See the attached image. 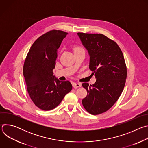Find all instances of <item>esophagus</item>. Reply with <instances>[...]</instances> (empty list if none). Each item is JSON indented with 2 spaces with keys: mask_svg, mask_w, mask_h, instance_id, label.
Masks as SVG:
<instances>
[{
  "mask_svg": "<svg viewBox=\"0 0 148 148\" xmlns=\"http://www.w3.org/2000/svg\"><path fill=\"white\" fill-rule=\"evenodd\" d=\"M73 86L74 88H79V87H81V83H75V82H74L73 84Z\"/></svg>",
  "mask_w": 148,
  "mask_h": 148,
  "instance_id": "obj_1",
  "label": "esophagus"
}]
</instances>
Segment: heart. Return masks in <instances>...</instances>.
Wrapping results in <instances>:
<instances>
[{
  "label": "heart",
  "mask_w": 148,
  "mask_h": 148,
  "mask_svg": "<svg viewBox=\"0 0 148 148\" xmlns=\"http://www.w3.org/2000/svg\"><path fill=\"white\" fill-rule=\"evenodd\" d=\"M81 49V48H80V47H75V48H74V51H75V50H78V49Z\"/></svg>",
  "instance_id": "heart-1"
}]
</instances>
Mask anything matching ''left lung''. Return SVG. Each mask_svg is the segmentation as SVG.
<instances>
[{
	"mask_svg": "<svg viewBox=\"0 0 148 148\" xmlns=\"http://www.w3.org/2000/svg\"><path fill=\"white\" fill-rule=\"evenodd\" d=\"M77 34L88 51L89 68L97 79L93 85L82 83L87 95L82 103L90 114L98 115L110 109L123 91L127 75L125 59L118 45L103 34Z\"/></svg>",
	"mask_w": 148,
	"mask_h": 148,
	"instance_id": "obj_1",
	"label": "left lung"
}]
</instances>
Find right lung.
Returning a JSON list of instances; mask_svg holds the SVG:
<instances>
[{
  "label": "right lung",
  "instance_id": "1",
  "mask_svg": "<svg viewBox=\"0 0 148 148\" xmlns=\"http://www.w3.org/2000/svg\"><path fill=\"white\" fill-rule=\"evenodd\" d=\"M67 33L51 30L39 37L30 47L23 66L27 90L34 103L44 111L60 103L73 86L69 81H60L54 75L57 49Z\"/></svg>",
  "mask_w": 148,
  "mask_h": 148
}]
</instances>
